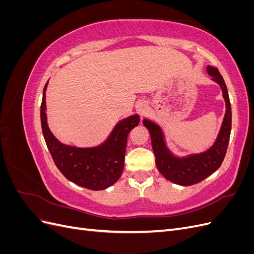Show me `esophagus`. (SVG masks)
<instances>
[{
	"mask_svg": "<svg viewBox=\"0 0 254 254\" xmlns=\"http://www.w3.org/2000/svg\"><path fill=\"white\" fill-rule=\"evenodd\" d=\"M148 109L149 108H148L147 103L144 102V101H141L140 103L136 104V111H137V113L141 115V117H144V115L147 114Z\"/></svg>",
	"mask_w": 254,
	"mask_h": 254,
	"instance_id": "obj_1",
	"label": "esophagus"
}]
</instances>
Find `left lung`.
Segmentation results:
<instances>
[{
	"mask_svg": "<svg viewBox=\"0 0 254 254\" xmlns=\"http://www.w3.org/2000/svg\"><path fill=\"white\" fill-rule=\"evenodd\" d=\"M206 72L212 76V80L220 86L226 102V113L219 133L209 149L186 157L175 156L167 147L162 128L155 122L147 119L143 120V125L150 133L152 150L156 156V165L159 172L167 180L183 187L200 182L218 170L225 159L231 133L232 112L226 82L217 67L207 65Z\"/></svg>",
	"mask_w": 254,
	"mask_h": 254,
	"instance_id": "1",
	"label": "left lung"
}]
</instances>
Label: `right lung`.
Here are the masks:
<instances>
[{"mask_svg": "<svg viewBox=\"0 0 254 254\" xmlns=\"http://www.w3.org/2000/svg\"><path fill=\"white\" fill-rule=\"evenodd\" d=\"M43 89L41 103V126L45 143L58 170L67 180L92 190H101L117 182L124 170L127 136L139 125L137 114L121 120L112 129L107 140L95 147H76L61 143L48 125L47 103Z\"/></svg>", "mask_w": 254, "mask_h": 254, "instance_id": "add662e5", "label": "right lung"}]
</instances>
